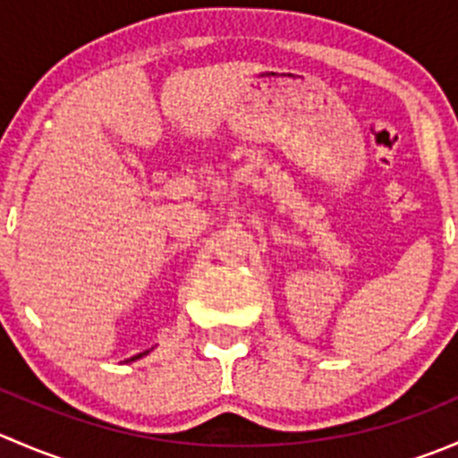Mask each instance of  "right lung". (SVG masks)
Here are the masks:
<instances>
[{"label":"right lung","mask_w":458,"mask_h":458,"mask_svg":"<svg viewBox=\"0 0 458 458\" xmlns=\"http://www.w3.org/2000/svg\"><path fill=\"white\" fill-rule=\"evenodd\" d=\"M143 354H146V352H141V354H137V357H132V359H140V357H143Z\"/></svg>","instance_id":"obj_1"}]
</instances>
